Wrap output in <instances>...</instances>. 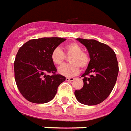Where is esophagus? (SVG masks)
Returning <instances> with one entry per match:
<instances>
[{
	"label": "esophagus",
	"mask_w": 131,
	"mask_h": 131,
	"mask_svg": "<svg viewBox=\"0 0 131 131\" xmlns=\"http://www.w3.org/2000/svg\"><path fill=\"white\" fill-rule=\"evenodd\" d=\"M66 80L67 82H72V81L75 80V78L74 77H66Z\"/></svg>",
	"instance_id": "esophagus-1"
}]
</instances>
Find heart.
I'll use <instances>...</instances> for the list:
<instances>
[{
	"instance_id": "1",
	"label": "heart",
	"mask_w": 131,
	"mask_h": 131,
	"mask_svg": "<svg viewBox=\"0 0 131 131\" xmlns=\"http://www.w3.org/2000/svg\"><path fill=\"white\" fill-rule=\"evenodd\" d=\"M66 54L72 56L70 62L72 63L63 65L58 68L59 74L66 77H72L77 75L80 71V67L84 68L89 63V57L87 54L82 51V47L77 42H71L65 46ZM51 60L55 65L60 66L66 60V55L59 47L54 48L51 53Z\"/></svg>"
}]
</instances>
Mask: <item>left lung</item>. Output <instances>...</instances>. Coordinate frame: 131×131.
I'll return each mask as SVG.
<instances>
[{
    "instance_id": "left-lung-1",
    "label": "left lung",
    "mask_w": 131,
    "mask_h": 131,
    "mask_svg": "<svg viewBox=\"0 0 131 131\" xmlns=\"http://www.w3.org/2000/svg\"><path fill=\"white\" fill-rule=\"evenodd\" d=\"M76 40L86 47L90 61L82 75L84 86L75 91V96L80 103L98 105L108 97L115 85L119 73L116 54L108 45L96 40Z\"/></svg>"
}]
</instances>
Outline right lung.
I'll return each mask as SVG.
<instances>
[{"mask_svg":"<svg viewBox=\"0 0 131 131\" xmlns=\"http://www.w3.org/2000/svg\"><path fill=\"white\" fill-rule=\"evenodd\" d=\"M66 40L61 38H42L28 40L17 52L15 77L20 93L33 103H46L56 96L57 89L66 77L56 75V68L51 60L54 48ZM52 72L54 75L47 73Z\"/></svg>","mask_w":131,"mask_h":131,"instance_id":"right-lung-1","label":"right lung"}]
</instances>
